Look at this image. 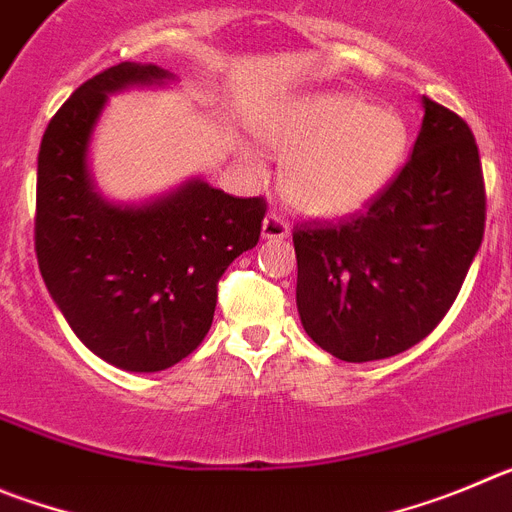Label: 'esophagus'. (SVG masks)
Listing matches in <instances>:
<instances>
[{
	"label": "esophagus",
	"instance_id": "obj_1",
	"mask_svg": "<svg viewBox=\"0 0 512 512\" xmlns=\"http://www.w3.org/2000/svg\"><path fill=\"white\" fill-rule=\"evenodd\" d=\"M288 234H290L288 222H285L278 211H270V214L265 216V222H262V237H265V239H285Z\"/></svg>",
	"mask_w": 512,
	"mask_h": 512
}]
</instances>
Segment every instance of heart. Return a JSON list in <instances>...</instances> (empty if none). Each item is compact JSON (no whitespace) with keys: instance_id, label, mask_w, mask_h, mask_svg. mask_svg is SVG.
<instances>
[{"instance_id":"b5f03b06","label":"heart","mask_w":512,"mask_h":512,"mask_svg":"<svg viewBox=\"0 0 512 512\" xmlns=\"http://www.w3.org/2000/svg\"><path fill=\"white\" fill-rule=\"evenodd\" d=\"M260 137L283 158V193L298 211L342 216L365 206L400 165L403 119L344 94L290 101L260 122Z\"/></svg>"}]
</instances>
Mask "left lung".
I'll return each mask as SVG.
<instances>
[{
	"mask_svg": "<svg viewBox=\"0 0 512 512\" xmlns=\"http://www.w3.org/2000/svg\"><path fill=\"white\" fill-rule=\"evenodd\" d=\"M485 234V178L469 124L423 96L413 155L342 222L293 232L298 316L344 362L411 349L439 326Z\"/></svg>",
	"mask_w": 512,
	"mask_h": 512,
	"instance_id": "8db88e82",
	"label": "left lung"
}]
</instances>
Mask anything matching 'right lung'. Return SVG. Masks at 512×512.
Segmentation results:
<instances>
[{
  "instance_id": "obj_1",
  "label": "right lung",
  "mask_w": 512,
  "mask_h": 512,
  "mask_svg": "<svg viewBox=\"0 0 512 512\" xmlns=\"http://www.w3.org/2000/svg\"><path fill=\"white\" fill-rule=\"evenodd\" d=\"M153 63L101 71L50 119L38 155L35 252L73 334L109 365L160 372L209 334L216 285L260 239L265 199H239L201 178L145 204L101 199L89 147L109 94L160 86Z\"/></svg>"
}]
</instances>
